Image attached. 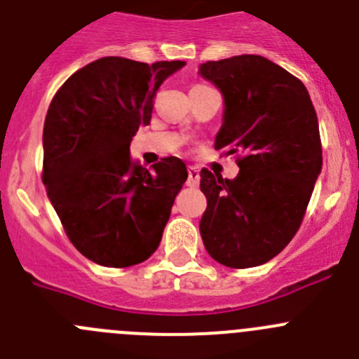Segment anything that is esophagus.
Returning a JSON list of instances; mask_svg holds the SVG:
<instances>
[{"label":"esophagus","instance_id":"esophagus-1","mask_svg":"<svg viewBox=\"0 0 359 359\" xmlns=\"http://www.w3.org/2000/svg\"><path fill=\"white\" fill-rule=\"evenodd\" d=\"M201 174L197 167H189V180H187V185L189 187H197L199 185Z\"/></svg>","mask_w":359,"mask_h":359}]
</instances>
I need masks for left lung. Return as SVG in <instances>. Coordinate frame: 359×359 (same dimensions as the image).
I'll use <instances>...</instances> for the list:
<instances>
[{
	"label": "left lung",
	"mask_w": 359,
	"mask_h": 359,
	"mask_svg": "<svg viewBox=\"0 0 359 359\" xmlns=\"http://www.w3.org/2000/svg\"><path fill=\"white\" fill-rule=\"evenodd\" d=\"M199 75L224 97L215 149L238 155L234 180L201 170V236L227 268L261 266L298 233L323 169L319 121L305 84L255 54L206 61Z\"/></svg>",
	"instance_id": "obj_1"
}]
</instances>
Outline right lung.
Here are the masks:
<instances>
[{"label":"right lung","mask_w":359,"mask_h":359,"mask_svg":"<svg viewBox=\"0 0 359 359\" xmlns=\"http://www.w3.org/2000/svg\"><path fill=\"white\" fill-rule=\"evenodd\" d=\"M183 67L100 57L70 75L50 102L43 185L68 240L97 264L126 268L158 248L189 172L176 156L144 169L132 162L130 142L149 125L160 84Z\"/></svg>","instance_id":"obj_1"}]
</instances>
